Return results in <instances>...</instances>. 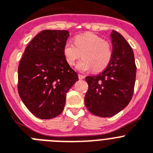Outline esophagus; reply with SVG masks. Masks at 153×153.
I'll return each mask as SVG.
<instances>
[{"label":"esophagus","mask_w":153,"mask_h":153,"mask_svg":"<svg viewBox=\"0 0 153 153\" xmlns=\"http://www.w3.org/2000/svg\"><path fill=\"white\" fill-rule=\"evenodd\" d=\"M79 79H85V76H84V75H82V74H79Z\"/></svg>","instance_id":"34e87169"}]
</instances>
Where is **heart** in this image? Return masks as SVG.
<instances>
[{"instance_id": "obj_1", "label": "heart", "mask_w": 153, "mask_h": 153, "mask_svg": "<svg viewBox=\"0 0 153 153\" xmlns=\"http://www.w3.org/2000/svg\"><path fill=\"white\" fill-rule=\"evenodd\" d=\"M64 56L69 65H74L82 57L76 68L79 71L92 70L98 72L106 68L112 57V48L108 41L93 33H85L74 37V44L65 43Z\"/></svg>"}]
</instances>
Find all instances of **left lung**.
I'll return each instance as SVG.
<instances>
[{"label": "left lung", "instance_id": "8db88e82", "mask_svg": "<svg viewBox=\"0 0 153 153\" xmlns=\"http://www.w3.org/2000/svg\"><path fill=\"white\" fill-rule=\"evenodd\" d=\"M112 57L100 74L85 77L88 88L85 104L89 112L110 117L130 102L134 92L136 65L131 47L120 33L113 30Z\"/></svg>", "mask_w": 153, "mask_h": 153}]
</instances>
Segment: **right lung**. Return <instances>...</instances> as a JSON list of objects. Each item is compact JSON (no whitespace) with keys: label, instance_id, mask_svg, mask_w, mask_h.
<instances>
[{"label":"right lung","instance_id":"right-lung-1","mask_svg":"<svg viewBox=\"0 0 153 153\" xmlns=\"http://www.w3.org/2000/svg\"><path fill=\"white\" fill-rule=\"evenodd\" d=\"M68 33L43 30L31 40L19 63V94L28 110L40 119L62 113L67 92L79 80L63 53Z\"/></svg>","mask_w":153,"mask_h":153}]
</instances>
